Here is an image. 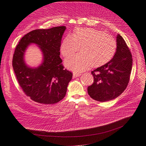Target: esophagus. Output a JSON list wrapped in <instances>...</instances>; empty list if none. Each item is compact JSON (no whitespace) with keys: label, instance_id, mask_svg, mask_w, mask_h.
I'll return each instance as SVG.
<instances>
[{"label":"esophagus","instance_id":"obj_1","mask_svg":"<svg viewBox=\"0 0 146 146\" xmlns=\"http://www.w3.org/2000/svg\"><path fill=\"white\" fill-rule=\"evenodd\" d=\"M81 75L80 73H74L73 74V78H78L79 77V76Z\"/></svg>","mask_w":146,"mask_h":146}]
</instances>
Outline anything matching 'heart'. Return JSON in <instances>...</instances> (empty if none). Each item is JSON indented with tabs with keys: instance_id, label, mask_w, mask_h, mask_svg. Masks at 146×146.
<instances>
[{
	"instance_id": "b5f03b06",
	"label": "heart",
	"mask_w": 146,
	"mask_h": 146,
	"mask_svg": "<svg viewBox=\"0 0 146 146\" xmlns=\"http://www.w3.org/2000/svg\"><path fill=\"white\" fill-rule=\"evenodd\" d=\"M77 46L80 54L67 57L65 66L75 72H81L93 67H101L113 58L117 50V42L110 35L91 28H79L72 34L65 36L60 45L64 57L70 56Z\"/></svg>"
}]
</instances>
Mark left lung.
Returning <instances> with one entry per match:
<instances>
[{
	"label": "left lung",
	"mask_w": 146,
	"mask_h": 146,
	"mask_svg": "<svg viewBox=\"0 0 146 146\" xmlns=\"http://www.w3.org/2000/svg\"><path fill=\"white\" fill-rule=\"evenodd\" d=\"M132 65L131 52L123 38L118 34L113 58L91 72L94 82L88 88L89 96L99 102L109 101L119 96L128 85Z\"/></svg>",
	"instance_id": "left-lung-1"
}]
</instances>
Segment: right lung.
Listing matches in <instances>:
<instances>
[{
    "label": "right lung",
    "mask_w": 146,
    "mask_h": 146,
    "mask_svg": "<svg viewBox=\"0 0 146 146\" xmlns=\"http://www.w3.org/2000/svg\"><path fill=\"white\" fill-rule=\"evenodd\" d=\"M66 27L35 29L25 35L15 48L12 66L25 94L35 102L54 104L63 99L73 74L64 69L60 57L62 36ZM36 44L42 52L43 61L36 68L25 63L24 56L28 46Z\"/></svg>",
    "instance_id": "1"
}]
</instances>
